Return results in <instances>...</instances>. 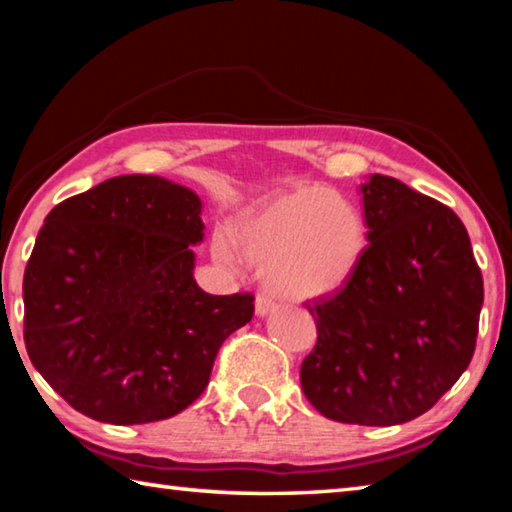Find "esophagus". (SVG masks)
Wrapping results in <instances>:
<instances>
[{
    "mask_svg": "<svg viewBox=\"0 0 512 512\" xmlns=\"http://www.w3.org/2000/svg\"><path fill=\"white\" fill-rule=\"evenodd\" d=\"M273 307H275L273 296H268V293L259 291L257 298H255V311H257V314H259V316H266L268 311H271Z\"/></svg>",
    "mask_w": 512,
    "mask_h": 512,
    "instance_id": "obj_1",
    "label": "esophagus"
}]
</instances>
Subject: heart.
<instances>
[{
  "instance_id": "1",
  "label": "heart",
  "mask_w": 512,
  "mask_h": 512,
  "mask_svg": "<svg viewBox=\"0 0 512 512\" xmlns=\"http://www.w3.org/2000/svg\"><path fill=\"white\" fill-rule=\"evenodd\" d=\"M366 225L357 207L323 187H300L239 216L230 239L216 237L223 264L244 262L264 273L280 296L305 300L339 291L359 266Z\"/></svg>"
}]
</instances>
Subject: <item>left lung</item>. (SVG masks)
I'll list each match as a JSON object with an SVG mask.
<instances>
[{
  "instance_id": "1",
  "label": "left lung",
  "mask_w": 512,
  "mask_h": 512,
  "mask_svg": "<svg viewBox=\"0 0 512 512\" xmlns=\"http://www.w3.org/2000/svg\"><path fill=\"white\" fill-rule=\"evenodd\" d=\"M361 194L368 244L339 291L305 302L318 336L300 384L329 420L391 427L427 413L470 366L483 277L447 205L381 173Z\"/></svg>"
}]
</instances>
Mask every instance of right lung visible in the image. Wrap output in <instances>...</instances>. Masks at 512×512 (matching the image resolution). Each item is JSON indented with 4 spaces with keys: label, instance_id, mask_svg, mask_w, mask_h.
Instances as JSON below:
<instances>
[{
    "label": "right lung",
    "instance_id": "obj_1",
    "mask_svg": "<svg viewBox=\"0 0 512 512\" xmlns=\"http://www.w3.org/2000/svg\"><path fill=\"white\" fill-rule=\"evenodd\" d=\"M203 228L198 196L158 176L110 178L47 214L24 271V345L72 409L144 424L201 397L255 311L253 293L196 284Z\"/></svg>",
    "mask_w": 512,
    "mask_h": 512
}]
</instances>
